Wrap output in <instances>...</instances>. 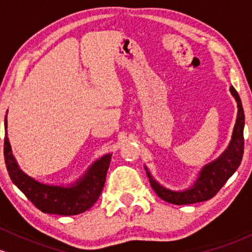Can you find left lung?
<instances>
[{
  "mask_svg": "<svg viewBox=\"0 0 252 252\" xmlns=\"http://www.w3.org/2000/svg\"><path fill=\"white\" fill-rule=\"evenodd\" d=\"M231 94L236 98L238 106V115H237L236 125L233 128L232 140L227 150L218 159L214 160L206 166H203L200 171L199 179L191 188L185 191H172L162 187L152 179L151 174L145 168L146 174L150 180V185L152 189L160 199L174 205H190V203L207 201L212 199L218 191L225 185L226 181L230 179L233 172L238 169L242 162L243 154H244V111H243L242 101L237 93V90L231 86Z\"/></svg>",
  "mask_w": 252,
  "mask_h": 252,
  "instance_id": "left-lung-1",
  "label": "left lung"
}]
</instances>
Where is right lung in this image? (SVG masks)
I'll return each mask as SVG.
<instances>
[{"mask_svg": "<svg viewBox=\"0 0 252 252\" xmlns=\"http://www.w3.org/2000/svg\"><path fill=\"white\" fill-rule=\"evenodd\" d=\"M4 160L14 185L22 191L38 210L58 216H76L89 210L102 191L112 155H104L96 160L87 174L71 187L49 186L38 182L25 174L16 164L7 137V119L4 120Z\"/></svg>", "mask_w": 252, "mask_h": 252, "instance_id": "right-lung-1", "label": "right lung"}]
</instances>
